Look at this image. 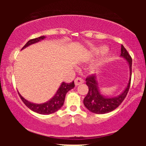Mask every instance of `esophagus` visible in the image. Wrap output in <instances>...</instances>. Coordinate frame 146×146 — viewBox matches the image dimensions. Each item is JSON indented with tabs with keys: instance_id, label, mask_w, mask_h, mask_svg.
Masks as SVG:
<instances>
[{
	"instance_id": "obj_1",
	"label": "esophagus",
	"mask_w": 146,
	"mask_h": 146,
	"mask_svg": "<svg viewBox=\"0 0 146 146\" xmlns=\"http://www.w3.org/2000/svg\"><path fill=\"white\" fill-rule=\"evenodd\" d=\"M83 82H84V80L82 78L78 77L75 79V85H76V86H77V85H80V84L83 83Z\"/></svg>"
}]
</instances>
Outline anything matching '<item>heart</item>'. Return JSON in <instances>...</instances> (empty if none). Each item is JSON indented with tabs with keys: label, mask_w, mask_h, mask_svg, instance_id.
Instances as JSON below:
<instances>
[{
	"label": "heart",
	"mask_w": 146,
	"mask_h": 146,
	"mask_svg": "<svg viewBox=\"0 0 146 146\" xmlns=\"http://www.w3.org/2000/svg\"><path fill=\"white\" fill-rule=\"evenodd\" d=\"M106 50H107V48H106L105 46H100V47H98V48H96L94 49V53L96 54H101V53L104 52Z\"/></svg>",
	"instance_id": "obj_1"
}]
</instances>
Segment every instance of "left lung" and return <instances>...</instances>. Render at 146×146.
Listing matches in <instances>:
<instances>
[{
    "instance_id": "left-lung-1",
    "label": "left lung",
    "mask_w": 146,
    "mask_h": 146,
    "mask_svg": "<svg viewBox=\"0 0 146 146\" xmlns=\"http://www.w3.org/2000/svg\"><path fill=\"white\" fill-rule=\"evenodd\" d=\"M121 56L127 61L130 69V78L126 89L117 97L114 98L105 97L102 95L100 92L96 77L94 75L88 76L85 81L89 90L88 94L84 98L83 103L84 105L89 111L95 114H106L110 112L117 108L127 95L130 88L131 79L132 58L123 45H121Z\"/></svg>"
}]
</instances>
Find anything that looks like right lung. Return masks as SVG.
<instances>
[{
  "label": "right lung",
  "mask_w": 146,
  "mask_h": 146,
  "mask_svg": "<svg viewBox=\"0 0 146 146\" xmlns=\"http://www.w3.org/2000/svg\"><path fill=\"white\" fill-rule=\"evenodd\" d=\"M45 38L44 36H39L38 38H35V39H30L29 41L26 43V44L23 47L22 49L26 48L28 46L32 44H35L38 42L43 40ZM75 87L74 82H72L70 83H66V82H63L61 85H60L59 88L57 90L56 93L55 94L54 97L51 98L50 100H48L46 102L43 103V104H35V103H32L30 102H28L26 100L25 98H23L21 96L20 93L18 92L19 95H20V98H21L22 101L25 103L26 106L31 110L33 111L38 113V114H50L52 113L56 112L58 111L60 108L63 106L65 100V97H66V93L68 92L70 90L73 89Z\"/></svg>",
  "instance_id": "obj_1"
}]
</instances>
